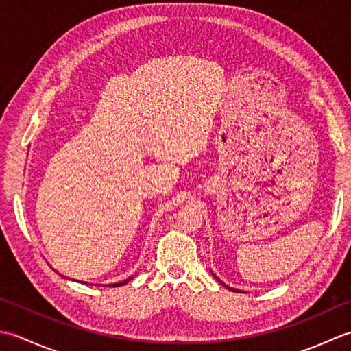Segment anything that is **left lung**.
Instances as JSON below:
<instances>
[{"instance_id":"obj_1","label":"left lung","mask_w":351,"mask_h":351,"mask_svg":"<svg viewBox=\"0 0 351 351\" xmlns=\"http://www.w3.org/2000/svg\"><path fill=\"white\" fill-rule=\"evenodd\" d=\"M213 276H214V278H215V279H217V280H219V282L221 283V285H223V287H226L228 289H232V291H235V293H241V291H238V289H234V288H230V287H228V285H226V283H225V282H221V280H220V279L217 278V276H215L214 273H213Z\"/></svg>"}]
</instances>
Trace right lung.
<instances>
[{"instance_id":"1","label":"right lung","mask_w":351,"mask_h":351,"mask_svg":"<svg viewBox=\"0 0 351 351\" xmlns=\"http://www.w3.org/2000/svg\"><path fill=\"white\" fill-rule=\"evenodd\" d=\"M131 279H132V276H131V278H128V279L122 280V282H117V283H108V287H122V285H126V283H128Z\"/></svg>"}]
</instances>
